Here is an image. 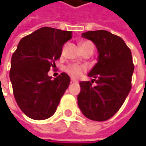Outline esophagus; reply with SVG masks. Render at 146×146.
Segmentation results:
<instances>
[{
	"label": "esophagus",
	"mask_w": 146,
	"mask_h": 146,
	"mask_svg": "<svg viewBox=\"0 0 146 146\" xmlns=\"http://www.w3.org/2000/svg\"><path fill=\"white\" fill-rule=\"evenodd\" d=\"M77 82H78L77 79H74V78H72V79H71V83H77Z\"/></svg>",
	"instance_id": "1"
}]
</instances>
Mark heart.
<instances>
[{
	"label": "heart",
	"mask_w": 146,
	"mask_h": 146,
	"mask_svg": "<svg viewBox=\"0 0 146 146\" xmlns=\"http://www.w3.org/2000/svg\"><path fill=\"white\" fill-rule=\"evenodd\" d=\"M90 44H92L90 42H82L80 44V48L84 47V46H86V45H90ZM68 72L70 73L72 76L73 77H79L81 76V74L83 73L84 71V68L81 67V66H78V65H71L68 68Z\"/></svg>",
	"instance_id": "1"
}]
</instances>
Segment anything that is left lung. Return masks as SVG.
I'll use <instances>...</instances> for the list:
<instances>
[{
	"label": "left lung",
	"mask_w": 146,
	"mask_h": 146,
	"mask_svg": "<svg viewBox=\"0 0 146 146\" xmlns=\"http://www.w3.org/2000/svg\"><path fill=\"white\" fill-rule=\"evenodd\" d=\"M82 37L95 44L98 58L88 74L91 82L79 83L78 105L87 118L106 121L120 109L131 90L134 69L131 50L122 38L106 30L88 31Z\"/></svg>",
	"instance_id": "1"
}]
</instances>
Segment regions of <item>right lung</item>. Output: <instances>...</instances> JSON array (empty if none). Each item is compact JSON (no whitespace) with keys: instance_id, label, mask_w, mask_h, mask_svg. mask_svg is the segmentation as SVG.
<instances>
[{"instance_id":"add662e5","label":"right lung","mask_w":146,"mask_h":146,"mask_svg":"<svg viewBox=\"0 0 146 146\" xmlns=\"http://www.w3.org/2000/svg\"><path fill=\"white\" fill-rule=\"evenodd\" d=\"M72 38L71 31L43 27L23 38L11 61L10 80L15 100L23 112L35 120L51 117L70 84L62 73L54 79L48 75L62 46Z\"/></svg>"}]
</instances>
